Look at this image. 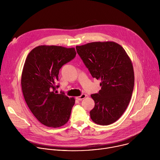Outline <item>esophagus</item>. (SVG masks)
Returning a JSON list of instances; mask_svg holds the SVG:
<instances>
[{"label":"esophagus","mask_w":160,"mask_h":160,"mask_svg":"<svg viewBox=\"0 0 160 160\" xmlns=\"http://www.w3.org/2000/svg\"><path fill=\"white\" fill-rule=\"evenodd\" d=\"M85 98H86V95L84 94H82L80 96L77 97V98H76V99H77V100H78V101H80V100H82V99H83Z\"/></svg>","instance_id":"34e87169"}]
</instances>
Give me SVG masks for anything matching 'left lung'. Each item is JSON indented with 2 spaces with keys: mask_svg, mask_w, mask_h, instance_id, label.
<instances>
[{
  "mask_svg": "<svg viewBox=\"0 0 160 160\" xmlns=\"http://www.w3.org/2000/svg\"><path fill=\"white\" fill-rule=\"evenodd\" d=\"M76 49L92 77L101 80V89L91 95L95 102L90 111L91 119L101 125L115 122L126 110L133 92L134 72L130 58L114 42H90Z\"/></svg>",
  "mask_w": 160,
  "mask_h": 160,
  "instance_id": "obj_1",
  "label": "left lung"
}]
</instances>
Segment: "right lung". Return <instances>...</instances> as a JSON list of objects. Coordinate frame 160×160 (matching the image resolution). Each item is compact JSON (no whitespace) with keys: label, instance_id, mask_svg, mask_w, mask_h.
I'll return each instance as SVG.
<instances>
[{"label":"right lung","instance_id":"obj_1","mask_svg":"<svg viewBox=\"0 0 160 160\" xmlns=\"http://www.w3.org/2000/svg\"><path fill=\"white\" fill-rule=\"evenodd\" d=\"M75 48L39 45L28 54L21 75L25 100L36 118L43 125L57 128L69 120L75 99L56 88L59 70L76 56Z\"/></svg>","mask_w":160,"mask_h":160}]
</instances>
